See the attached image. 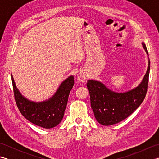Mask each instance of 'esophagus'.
Wrapping results in <instances>:
<instances>
[{"mask_svg": "<svg viewBox=\"0 0 159 159\" xmlns=\"http://www.w3.org/2000/svg\"><path fill=\"white\" fill-rule=\"evenodd\" d=\"M78 80L79 82L84 83L86 80V75L83 73H80L79 76H78Z\"/></svg>", "mask_w": 159, "mask_h": 159, "instance_id": "34e87169", "label": "esophagus"}]
</instances>
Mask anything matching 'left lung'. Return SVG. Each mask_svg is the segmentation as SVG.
I'll list each match as a JSON object with an SVG mask.
<instances>
[{"mask_svg": "<svg viewBox=\"0 0 159 159\" xmlns=\"http://www.w3.org/2000/svg\"><path fill=\"white\" fill-rule=\"evenodd\" d=\"M147 55L146 46L142 43ZM150 62L148 60L147 72L139 85L124 93H116L108 89L103 83L93 80H87L91 107L98 122L104 126L119 123L133 113L146 97Z\"/></svg>", "mask_w": 159, "mask_h": 159, "instance_id": "1", "label": "left lung"}]
</instances>
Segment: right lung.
<instances>
[{"mask_svg":"<svg viewBox=\"0 0 159 159\" xmlns=\"http://www.w3.org/2000/svg\"><path fill=\"white\" fill-rule=\"evenodd\" d=\"M16 103L20 112L26 120L37 126L52 128L62 120L71 89L74 86V76H70L61 84L55 95L48 100L35 102L22 96L11 75Z\"/></svg>","mask_w":159,"mask_h":159,"instance_id":"1","label":"right lung"}]
</instances>
